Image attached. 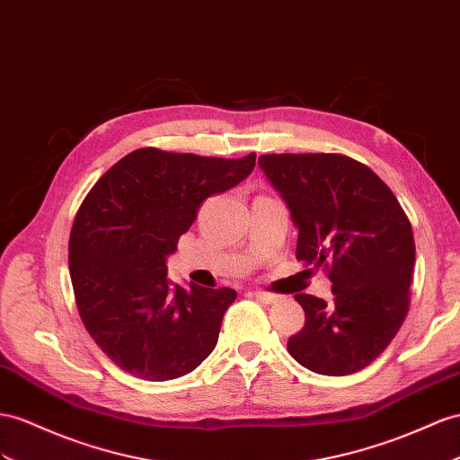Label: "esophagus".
<instances>
[{
	"mask_svg": "<svg viewBox=\"0 0 460 460\" xmlns=\"http://www.w3.org/2000/svg\"><path fill=\"white\" fill-rule=\"evenodd\" d=\"M252 296L264 305H272L278 301V296H272V293H266V291H252Z\"/></svg>",
	"mask_w": 460,
	"mask_h": 460,
	"instance_id": "esophagus-1",
	"label": "esophagus"
}]
</instances>
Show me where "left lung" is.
Listing matches in <instances>:
<instances>
[{"instance_id": "1", "label": "left lung", "mask_w": 460, "mask_h": 460, "mask_svg": "<svg viewBox=\"0 0 460 460\" xmlns=\"http://www.w3.org/2000/svg\"><path fill=\"white\" fill-rule=\"evenodd\" d=\"M258 164L299 231L297 261L332 279V303L296 296L305 326L289 353L319 375L367 367L408 313L416 246L404 209L369 167L338 153H274Z\"/></svg>"}]
</instances>
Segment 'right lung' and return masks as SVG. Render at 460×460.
Returning a JSON list of instances; mask_svg holds the SVG:
<instances>
[{"instance_id":"obj_1","label":"right lung","mask_w":460,"mask_h":460,"mask_svg":"<svg viewBox=\"0 0 460 460\" xmlns=\"http://www.w3.org/2000/svg\"><path fill=\"white\" fill-rule=\"evenodd\" d=\"M243 159L144 147L104 172L81 204L69 234L77 311L97 346L126 373L171 381L214 351L231 288H182L167 258L198 209L249 176Z\"/></svg>"}]
</instances>
